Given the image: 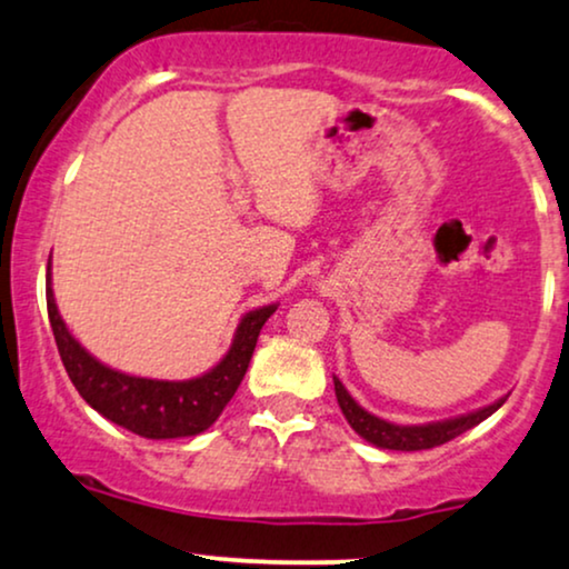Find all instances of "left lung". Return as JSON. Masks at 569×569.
I'll return each instance as SVG.
<instances>
[{
    "instance_id": "left-lung-1",
    "label": "left lung",
    "mask_w": 569,
    "mask_h": 569,
    "mask_svg": "<svg viewBox=\"0 0 569 569\" xmlns=\"http://www.w3.org/2000/svg\"><path fill=\"white\" fill-rule=\"evenodd\" d=\"M333 389H337V400L345 419L350 421V427L358 432L362 440H368L376 448L385 450H429L437 448V445L450 442L453 437L463 435L467 429L477 427V423L488 419V416L496 413L498 408L503 406L506 397L496 400L492 406H485L480 410H471L467 416H456V419L445 421H432V423H413V427H400V423L385 421L379 416L368 413L366 408H360L358 402L352 400V395L347 392L345 385L333 376Z\"/></svg>"
}]
</instances>
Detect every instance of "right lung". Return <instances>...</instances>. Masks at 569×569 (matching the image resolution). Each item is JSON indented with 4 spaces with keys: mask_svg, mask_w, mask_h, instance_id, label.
<instances>
[{
    "mask_svg": "<svg viewBox=\"0 0 569 569\" xmlns=\"http://www.w3.org/2000/svg\"><path fill=\"white\" fill-rule=\"evenodd\" d=\"M276 310L278 305H267L246 312L228 355L203 376L188 381L142 379L102 366L71 337L54 305L50 264H47V315L68 379L100 416L148 440L201 435L219 419L243 381L264 320Z\"/></svg>",
    "mask_w": 569,
    "mask_h": 569,
    "instance_id": "add662e5",
    "label": "right lung"
}]
</instances>
